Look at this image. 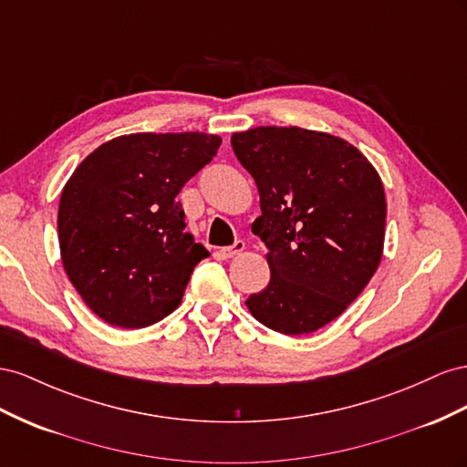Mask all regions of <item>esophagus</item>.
<instances>
[{"instance_id": "obj_1", "label": "esophagus", "mask_w": 467, "mask_h": 467, "mask_svg": "<svg viewBox=\"0 0 467 467\" xmlns=\"http://www.w3.org/2000/svg\"><path fill=\"white\" fill-rule=\"evenodd\" d=\"M244 250V243L243 241H236L233 246H226V248H221L217 254L221 260H229V258H234L236 254H241V252Z\"/></svg>"}]
</instances>
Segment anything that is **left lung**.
Masks as SVG:
<instances>
[{"label":"left lung","instance_id":"8db88e82","mask_svg":"<svg viewBox=\"0 0 467 467\" xmlns=\"http://www.w3.org/2000/svg\"><path fill=\"white\" fill-rule=\"evenodd\" d=\"M231 144L258 185L252 233L268 248L272 274L248 309L282 335H309L342 315L378 270L383 183L356 146L328 132L256 127Z\"/></svg>","mask_w":467,"mask_h":467}]
</instances>
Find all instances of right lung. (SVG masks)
I'll use <instances>...</instances> for the list:
<instances>
[{
    "mask_svg": "<svg viewBox=\"0 0 467 467\" xmlns=\"http://www.w3.org/2000/svg\"><path fill=\"white\" fill-rule=\"evenodd\" d=\"M205 132H137L101 144L66 182L58 207L64 270L105 323L142 328L182 303L209 256L185 229L178 193L217 154Z\"/></svg>",
    "mask_w": 467,
    "mask_h": 467,
    "instance_id": "add662e5",
    "label": "right lung"
}]
</instances>
